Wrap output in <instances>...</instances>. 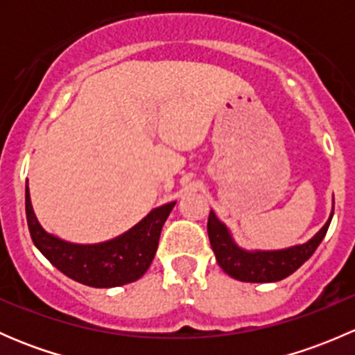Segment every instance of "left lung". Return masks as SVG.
<instances>
[{
  "instance_id": "8db88e82",
  "label": "left lung",
  "mask_w": 355,
  "mask_h": 355,
  "mask_svg": "<svg viewBox=\"0 0 355 355\" xmlns=\"http://www.w3.org/2000/svg\"><path fill=\"white\" fill-rule=\"evenodd\" d=\"M331 218L333 211L324 227L306 244L280 250H245L239 247L230 230L218 220L213 209L207 218V235L218 264L225 273L249 284H271L290 277L313 256L327 235Z\"/></svg>"
}]
</instances>
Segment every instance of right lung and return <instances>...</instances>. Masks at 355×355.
<instances>
[{
  "label": "right lung",
  "instance_id": "right-lung-1",
  "mask_svg": "<svg viewBox=\"0 0 355 355\" xmlns=\"http://www.w3.org/2000/svg\"><path fill=\"white\" fill-rule=\"evenodd\" d=\"M175 202L153 209L144 220L116 239L101 244H71L48 234L39 225L25 187V214L34 245L63 275L94 288H111L139 280L151 266L161 228Z\"/></svg>",
  "mask_w": 355,
  "mask_h": 355
}]
</instances>
